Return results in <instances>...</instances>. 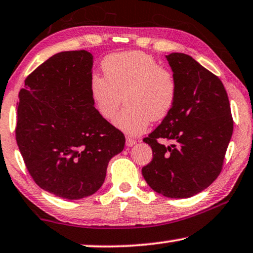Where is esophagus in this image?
Masks as SVG:
<instances>
[{"label":"esophagus","mask_w":253,"mask_h":253,"mask_svg":"<svg viewBox=\"0 0 253 253\" xmlns=\"http://www.w3.org/2000/svg\"><path fill=\"white\" fill-rule=\"evenodd\" d=\"M136 143V140L132 139V137H126V146L127 147H133Z\"/></svg>","instance_id":"obj_1"}]
</instances>
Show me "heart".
<instances>
[{
    "label": "heart",
    "mask_w": 253,
    "mask_h": 253,
    "mask_svg": "<svg viewBox=\"0 0 253 253\" xmlns=\"http://www.w3.org/2000/svg\"><path fill=\"white\" fill-rule=\"evenodd\" d=\"M102 69L104 76H90V96L97 113L107 121L116 116L124 97L127 106L113 120L121 132L139 135L151 121L164 119L172 111L178 96L176 75L150 54H110L102 61Z\"/></svg>",
    "instance_id": "heart-1"
}]
</instances>
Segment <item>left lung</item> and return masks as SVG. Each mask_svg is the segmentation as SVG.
Wrapping results in <instances>:
<instances>
[{"instance_id": "8db88e82", "label": "left lung", "mask_w": 253, "mask_h": 253, "mask_svg": "<svg viewBox=\"0 0 253 253\" xmlns=\"http://www.w3.org/2000/svg\"><path fill=\"white\" fill-rule=\"evenodd\" d=\"M167 60L176 75L178 96L169 116L143 139L153 160L142 174L155 192L183 199L204 191L220 174L234 120L216 75L187 54L171 53Z\"/></svg>"}]
</instances>
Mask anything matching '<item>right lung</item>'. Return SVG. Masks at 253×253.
<instances>
[{"label": "right lung", "instance_id": "1", "mask_svg": "<svg viewBox=\"0 0 253 253\" xmlns=\"http://www.w3.org/2000/svg\"><path fill=\"white\" fill-rule=\"evenodd\" d=\"M92 54L50 56L25 79L17 103L16 141L33 180L56 197L79 200L102 186L125 136L93 106Z\"/></svg>", "mask_w": 253, "mask_h": 253}]
</instances>
